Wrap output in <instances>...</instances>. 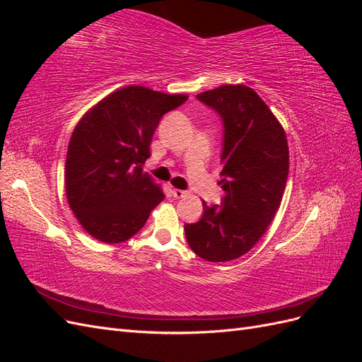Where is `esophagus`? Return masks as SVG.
Wrapping results in <instances>:
<instances>
[{
	"instance_id": "1",
	"label": "esophagus",
	"mask_w": 362,
	"mask_h": 362,
	"mask_svg": "<svg viewBox=\"0 0 362 362\" xmlns=\"http://www.w3.org/2000/svg\"><path fill=\"white\" fill-rule=\"evenodd\" d=\"M172 194H173V198H177V199H181V198H185V196H187V192H184V190H180V189H173Z\"/></svg>"
}]
</instances>
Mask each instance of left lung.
<instances>
[{
  "mask_svg": "<svg viewBox=\"0 0 362 362\" xmlns=\"http://www.w3.org/2000/svg\"><path fill=\"white\" fill-rule=\"evenodd\" d=\"M222 117L223 164L221 205L208 206L184 226L196 255L231 261L257 245L275 217L288 177V145L282 125L255 90L225 84L196 95Z\"/></svg>",
  "mask_w": 362,
  "mask_h": 362,
  "instance_id": "1",
  "label": "left lung"
}]
</instances>
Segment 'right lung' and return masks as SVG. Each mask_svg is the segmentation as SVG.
<instances>
[{
	"label": "right lung",
	"instance_id": "add662e5",
	"mask_svg": "<svg viewBox=\"0 0 362 362\" xmlns=\"http://www.w3.org/2000/svg\"><path fill=\"white\" fill-rule=\"evenodd\" d=\"M185 101V95L122 87L76 124L64 164L66 196L75 217L96 240L125 242L164 199L144 164L163 115Z\"/></svg>",
	"mask_w": 362,
	"mask_h": 362
}]
</instances>
